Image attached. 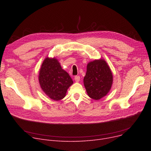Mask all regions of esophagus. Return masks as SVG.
Masks as SVG:
<instances>
[{"instance_id": "esophagus-1", "label": "esophagus", "mask_w": 151, "mask_h": 151, "mask_svg": "<svg viewBox=\"0 0 151 151\" xmlns=\"http://www.w3.org/2000/svg\"><path fill=\"white\" fill-rule=\"evenodd\" d=\"M74 79H75V81L76 82H79L80 80V76H75Z\"/></svg>"}]
</instances>
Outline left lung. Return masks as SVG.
I'll list each match as a JSON object with an SVG mask.
<instances>
[{
  "label": "left lung",
  "instance_id": "1",
  "mask_svg": "<svg viewBox=\"0 0 151 151\" xmlns=\"http://www.w3.org/2000/svg\"><path fill=\"white\" fill-rule=\"evenodd\" d=\"M113 74L106 61L94 60L87 65L84 85L88 96L98 100L109 92L113 84Z\"/></svg>",
  "mask_w": 151,
  "mask_h": 151
}]
</instances>
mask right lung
<instances>
[{"mask_svg": "<svg viewBox=\"0 0 151 151\" xmlns=\"http://www.w3.org/2000/svg\"><path fill=\"white\" fill-rule=\"evenodd\" d=\"M38 80L43 91L55 101L64 98L67 89L73 83L58 59L50 58H46L42 63Z\"/></svg>", "mask_w": 151, "mask_h": 151, "instance_id": "right-lung-1", "label": "right lung"}]
</instances>
